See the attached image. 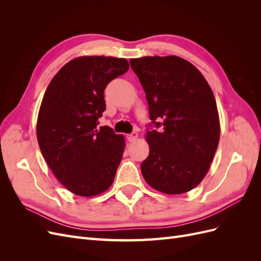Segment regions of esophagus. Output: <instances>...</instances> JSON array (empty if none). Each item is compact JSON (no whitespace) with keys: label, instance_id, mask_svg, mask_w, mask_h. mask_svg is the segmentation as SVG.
Here are the masks:
<instances>
[{"label":"esophagus","instance_id":"1","mask_svg":"<svg viewBox=\"0 0 261 261\" xmlns=\"http://www.w3.org/2000/svg\"><path fill=\"white\" fill-rule=\"evenodd\" d=\"M137 138H138V134L136 132H133L132 134H129V135H127V139L128 141H130V143L135 141Z\"/></svg>","mask_w":261,"mask_h":261}]
</instances>
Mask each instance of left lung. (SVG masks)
Segmentation results:
<instances>
[{"label":"left lung","mask_w":261,"mask_h":261,"mask_svg":"<svg viewBox=\"0 0 261 261\" xmlns=\"http://www.w3.org/2000/svg\"><path fill=\"white\" fill-rule=\"evenodd\" d=\"M129 62L145 90L150 120L162 126L160 132H147L149 155L140 165L143 176L163 194L192 191L208 173L220 139L210 86L192 63L175 55Z\"/></svg>","instance_id":"left-lung-1"}]
</instances>
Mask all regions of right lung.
I'll use <instances>...</instances> for the list:
<instances>
[{
  "label": "right lung",
  "instance_id": "obj_1",
  "mask_svg": "<svg viewBox=\"0 0 261 261\" xmlns=\"http://www.w3.org/2000/svg\"><path fill=\"white\" fill-rule=\"evenodd\" d=\"M129 68L126 59L80 57L63 66L46 88L37 120V138L46 164L60 183L82 197L112 185L125 139L99 125L103 91Z\"/></svg>",
  "mask_w": 261,
  "mask_h": 261
}]
</instances>
